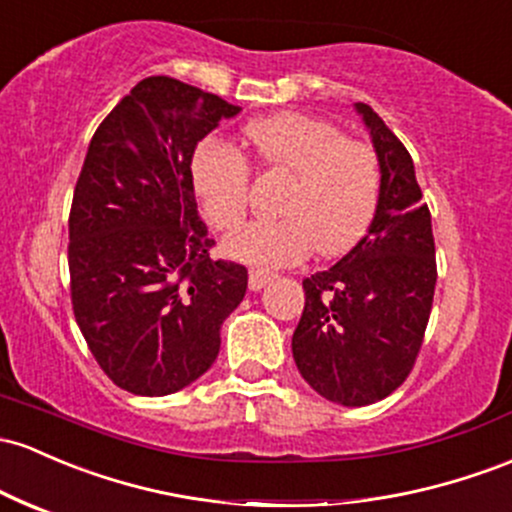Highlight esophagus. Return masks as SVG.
<instances>
[{
  "mask_svg": "<svg viewBox=\"0 0 512 512\" xmlns=\"http://www.w3.org/2000/svg\"><path fill=\"white\" fill-rule=\"evenodd\" d=\"M272 279L274 274L267 272V269H250V282H247V286H250V291H260L262 286H267Z\"/></svg>",
  "mask_w": 512,
  "mask_h": 512,
  "instance_id": "obj_1",
  "label": "esophagus"
}]
</instances>
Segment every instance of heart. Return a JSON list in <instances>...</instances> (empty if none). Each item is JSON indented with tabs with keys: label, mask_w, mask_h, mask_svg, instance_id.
Listing matches in <instances>:
<instances>
[{
	"label": "heart",
	"mask_w": 512,
	"mask_h": 512,
	"mask_svg": "<svg viewBox=\"0 0 512 512\" xmlns=\"http://www.w3.org/2000/svg\"><path fill=\"white\" fill-rule=\"evenodd\" d=\"M243 136L257 165L291 174V182L277 201L282 218L252 221L228 235V257L284 267L301 262L313 247L320 257H340L367 235L381 196V165L369 145L294 111L252 119ZM192 184L213 226H240L250 206V167L238 150L204 140L192 157Z\"/></svg>",
	"instance_id": "obj_1"
}]
</instances>
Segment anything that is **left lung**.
Instances as JSON below:
<instances>
[{
	"label": "left lung",
	"mask_w": 512,
	"mask_h": 512,
	"mask_svg": "<svg viewBox=\"0 0 512 512\" xmlns=\"http://www.w3.org/2000/svg\"><path fill=\"white\" fill-rule=\"evenodd\" d=\"M355 109L381 165L379 209L340 262L303 279L306 306L291 338L311 389L350 408L381 401L411 374L437 282L430 209L411 153L372 106Z\"/></svg>",
	"instance_id": "left-lung-1"
}]
</instances>
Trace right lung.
Wrapping results in <instances>:
<instances>
[{
    "label": "right lung",
    "mask_w": 512,
    "mask_h": 512,
    "mask_svg": "<svg viewBox=\"0 0 512 512\" xmlns=\"http://www.w3.org/2000/svg\"><path fill=\"white\" fill-rule=\"evenodd\" d=\"M235 114L192 84L145 77L84 157L67 245L72 311L104 374L136 396L199 379L245 296L247 269L209 257L192 184L199 140Z\"/></svg>",
    "instance_id": "1"
}]
</instances>
